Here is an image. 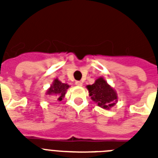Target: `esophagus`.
I'll return each mask as SVG.
<instances>
[{"mask_svg": "<svg viewBox=\"0 0 158 158\" xmlns=\"http://www.w3.org/2000/svg\"><path fill=\"white\" fill-rule=\"evenodd\" d=\"M75 84H76L77 86H82L83 85V83L81 81H76L75 82Z\"/></svg>", "mask_w": 158, "mask_h": 158, "instance_id": "obj_1", "label": "esophagus"}]
</instances>
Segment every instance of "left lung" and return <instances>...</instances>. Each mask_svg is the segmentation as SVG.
Segmentation results:
<instances>
[{
    "instance_id": "8db88e82",
    "label": "left lung",
    "mask_w": 158,
    "mask_h": 158,
    "mask_svg": "<svg viewBox=\"0 0 158 158\" xmlns=\"http://www.w3.org/2000/svg\"><path fill=\"white\" fill-rule=\"evenodd\" d=\"M87 89H89V96L91 97L92 100L102 108L109 110L117 102L116 92L102 77L98 78L94 84L88 85Z\"/></svg>"
}]
</instances>
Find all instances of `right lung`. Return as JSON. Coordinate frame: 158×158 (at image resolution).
<instances>
[{
	"instance_id": "obj_1",
	"label": "right lung",
	"mask_w": 158,
	"mask_h": 158,
	"mask_svg": "<svg viewBox=\"0 0 158 158\" xmlns=\"http://www.w3.org/2000/svg\"><path fill=\"white\" fill-rule=\"evenodd\" d=\"M69 87L67 84H63L59 79H54L49 89L47 91V95L56 97L58 101H61L62 99L64 98V95L66 94V90Z\"/></svg>"
}]
</instances>
